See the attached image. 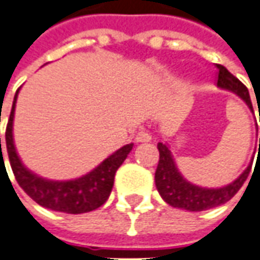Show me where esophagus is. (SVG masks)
<instances>
[{"label":"esophagus","instance_id":"obj_1","mask_svg":"<svg viewBox=\"0 0 260 260\" xmlns=\"http://www.w3.org/2000/svg\"><path fill=\"white\" fill-rule=\"evenodd\" d=\"M151 139H152L151 134L146 132V131H139L137 134V137H135V141H137V142H149Z\"/></svg>","mask_w":260,"mask_h":260}]
</instances>
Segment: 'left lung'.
Here are the masks:
<instances>
[{"instance_id": "8db88e82", "label": "left lung", "mask_w": 260, "mask_h": 260, "mask_svg": "<svg viewBox=\"0 0 260 260\" xmlns=\"http://www.w3.org/2000/svg\"><path fill=\"white\" fill-rule=\"evenodd\" d=\"M216 68H218L216 86L220 89H226L229 92L235 93L236 96H239L248 105L250 112L253 114V107H252V101L249 96L248 88L236 77H234L223 65L218 63ZM158 151H159V162H158V168L155 172L156 189L168 205L189 212L206 211V209L216 208L219 205L226 204L228 201H231L236 195V192L241 189L243 182L246 181L249 172H250V167H252V162H250L248 168L226 186L204 188V186H198L195 183L186 181L182 176L179 169L176 167L172 152L167 144L159 142Z\"/></svg>"}]
</instances>
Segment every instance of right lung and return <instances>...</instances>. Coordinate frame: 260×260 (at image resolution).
Instances as JSON below:
<instances>
[{
    "instance_id": "right-lung-1",
    "label": "right lung",
    "mask_w": 260,
    "mask_h": 260,
    "mask_svg": "<svg viewBox=\"0 0 260 260\" xmlns=\"http://www.w3.org/2000/svg\"><path fill=\"white\" fill-rule=\"evenodd\" d=\"M19 89L14 96L12 109L5 131V144L7 152L10 158L12 172L15 175V179L18 185L25 190V193L38 205H41L47 209L65 213H85V212L95 211L101 205L107 202L111 195V190L114 186L118 168L122 165L126 159L128 153L132 151L134 144H128L119 148L118 151L109 155L107 159H104L96 168H93L91 172L82 175L75 179L70 181H52L45 179L40 175L34 174L22 164L19 158L17 148L14 144V114H15V104L18 98ZM1 149V138H0ZM1 152V151H0ZM3 156V152H1ZM4 158V156H3Z\"/></svg>"
}]
</instances>
